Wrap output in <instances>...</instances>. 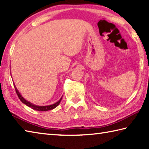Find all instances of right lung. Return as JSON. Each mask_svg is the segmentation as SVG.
<instances>
[{
  "instance_id": "obj_1",
  "label": "right lung",
  "mask_w": 149,
  "mask_h": 149,
  "mask_svg": "<svg viewBox=\"0 0 149 149\" xmlns=\"http://www.w3.org/2000/svg\"><path fill=\"white\" fill-rule=\"evenodd\" d=\"M10 73H11V72H10ZM13 85H14V87H15V91L17 93V95H18L19 99L21 100V102L23 104H26L27 106L30 107L31 108H32V109H34V110H36V111H48V110H50V109H54L55 108H56L59 104H60L61 100V99H62V97H61L60 98V99L59 100L58 102H56V103L53 104H51V105H47V106H38V105H36V104H32V102H29V101H28L27 100L25 99L21 95L20 93H19V91H18V89H17L15 84H13Z\"/></svg>"
}]
</instances>
